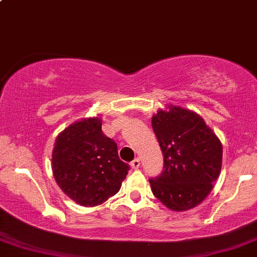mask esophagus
<instances>
[{"label":"esophagus","mask_w":257,"mask_h":257,"mask_svg":"<svg viewBox=\"0 0 257 257\" xmlns=\"http://www.w3.org/2000/svg\"><path fill=\"white\" fill-rule=\"evenodd\" d=\"M140 165H141V161H140L139 158H135L134 161L131 162V167L134 168V169H139Z\"/></svg>","instance_id":"1"}]
</instances>
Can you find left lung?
<instances>
[{
  "mask_svg": "<svg viewBox=\"0 0 257 257\" xmlns=\"http://www.w3.org/2000/svg\"><path fill=\"white\" fill-rule=\"evenodd\" d=\"M164 154V170L150 179L153 195L175 212L200 205L222 169L223 147L205 120L186 107L168 105L152 117Z\"/></svg>",
  "mask_w": 257,
  "mask_h": 257,
  "instance_id": "obj_1",
  "label": "left lung"
}]
</instances>
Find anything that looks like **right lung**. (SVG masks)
<instances>
[{
	"mask_svg": "<svg viewBox=\"0 0 257 257\" xmlns=\"http://www.w3.org/2000/svg\"><path fill=\"white\" fill-rule=\"evenodd\" d=\"M51 164L60 189L84 207L101 205L116 194L130 170L116 142L101 131L100 116L74 121L60 132Z\"/></svg>",
	"mask_w": 257,
	"mask_h": 257,
	"instance_id": "right-lung-1",
	"label": "right lung"
}]
</instances>
